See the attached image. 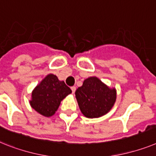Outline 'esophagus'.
<instances>
[{
  "mask_svg": "<svg viewBox=\"0 0 156 156\" xmlns=\"http://www.w3.org/2000/svg\"><path fill=\"white\" fill-rule=\"evenodd\" d=\"M71 90H72V93H73V94H74V92H75V90H76L75 86H72Z\"/></svg>",
  "mask_w": 156,
  "mask_h": 156,
  "instance_id": "1",
  "label": "esophagus"
}]
</instances>
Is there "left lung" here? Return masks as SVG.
Wrapping results in <instances>:
<instances>
[{
  "instance_id": "8db88e82",
  "label": "left lung",
  "mask_w": 156,
  "mask_h": 156,
  "mask_svg": "<svg viewBox=\"0 0 156 156\" xmlns=\"http://www.w3.org/2000/svg\"><path fill=\"white\" fill-rule=\"evenodd\" d=\"M81 112L88 118H96L106 114L116 101L115 89L108 88L96 77H90L75 91Z\"/></svg>"
}]
</instances>
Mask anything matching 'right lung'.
Masks as SVG:
<instances>
[{
    "label": "right lung",
    "instance_id": "add662e5",
    "mask_svg": "<svg viewBox=\"0 0 156 156\" xmlns=\"http://www.w3.org/2000/svg\"><path fill=\"white\" fill-rule=\"evenodd\" d=\"M72 91L57 76L48 74L32 92L31 107L44 116H51L57 111L60 102Z\"/></svg>",
    "mask_w": 156,
    "mask_h": 156
}]
</instances>
